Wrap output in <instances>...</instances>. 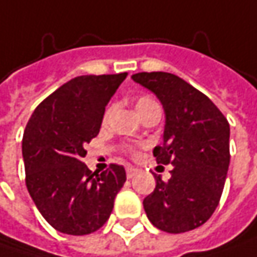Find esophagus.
<instances>
[{
	"mask_svg": "<svg viewBox=\"0 0 257 257\" xmlns=\"http://www.w3.org/2000/svg\"><path fill=\"white\" fill-rule=\"evenodd\" d=\"M125 173H127V178H133V177L136 175V173H138V170H136V168H132V167H128Z\"/></svg>",
	"mask_w": 257,
	"mask_h": 257,
	"instance_id": "34e87169",
	"label": "esophagus"
}]
</instances>
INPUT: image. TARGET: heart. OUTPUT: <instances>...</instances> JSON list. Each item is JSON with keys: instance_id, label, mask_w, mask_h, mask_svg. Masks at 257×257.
Masks as SVG:
<instances>
[{"instance_id": "obj_1", "label": "heart", "mask_w": 257, "mask_h": 257, "mask_svg": "<svg viewBox=\"0 0 257 257\" xmlns=\"http://www.w3.org/2000/svg\"><path fill=\"white\" fill-rule=\"evenodd\" d=\"M156 106H159V105H158L155 99H152L151 96H140L138 101H136V112H138L139 117H142L143 114H146L148 111H151L152 108H156ZM108 114H109V112L106 111L105 115H103V121H106Z\"/></svg>"}]
</instances>
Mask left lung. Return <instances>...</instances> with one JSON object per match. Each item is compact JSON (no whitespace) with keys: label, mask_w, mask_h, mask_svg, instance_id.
I'll return each instance as SVG.
<instances>
[{"label":"left lung","mask_w":257,"mask_h":257,"mask_svg":"<svg viewBox=\"0 0 257 257\" xmlns=\"http://www.w3.org/2000/svg\"><path fill=\"white\" fill-rule=\"evenodd\" d=\"M132 79L154 92L165 112L158 164L173 165L171 178L155 174V190L143 200L149 221L171 234L203 225L215 212L229 165V124L216 105L178 76L138 73Z\"/></svg>","instance_id":"8db88e82"}]
</instances>
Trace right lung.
Returning <instances> with one entry per match:
<instances>
[{
	"mask_svg": "<svg viewBox=\"0 0 257 257\" xmlns=\"http://www.w3.org/2000/svg\"><path fill=\"white\" fill-rule=\"evenodd\" d=\"M127 73L79 76L51 93L29 119L22 152L26 187L46 222L70 235L95 232L108 221L125 183L122 165L92 173L84 145L98 136L105 106Z\"/></svg>",
	"mask_w": 257,
	"mask_h": 257,
	"instance_id": "right-lung-1",
	"label": "right lung"
}]
</instances>
